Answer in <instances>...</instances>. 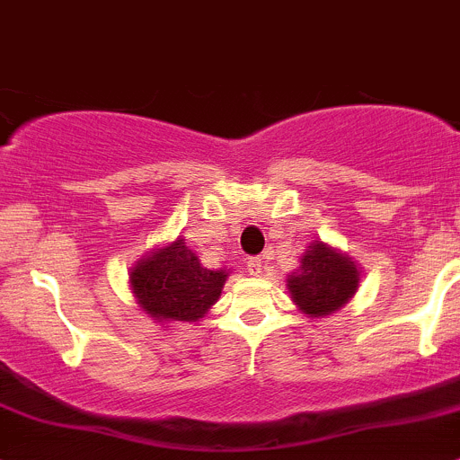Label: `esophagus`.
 Returning a JSON list of instances; mask_svg holds the SVG:
<instances>
[{
    "mask_svg": "<svg viewBox=\"0 0 460 460\" xmlns=\"http://www.w3.org/2000/svg\"><path fill=\"white\" fill-rule=\"evenodd\" d=\"M262 267H264V262H262V258L260 256H253V258H247V269H249V273H252V276H262Z\"/></svg>",
    "mask_w": 460,
    "mask_h": 460,
    "instance_id": "1",
    "label": "esophagus"
}]
</instances>
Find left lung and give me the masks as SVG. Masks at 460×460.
Masks as SVG:
<instances>
[{"mask_svg":"<svg viewBox=\"0 0 460 460\" xmlns=\"http://www.w3.org/2000/svg\"><path fill=\"white\" fill-rule=\"evenodd\" d=\"M358 280L360 271L354 260L316 240L300 258L298 271L287 278V289L300 312L318 318L349 303Z\"/></svg>","mask_w":460,"mask_h":460,"instance_id":"8db88e82","label":"left lung"}]
</instances>
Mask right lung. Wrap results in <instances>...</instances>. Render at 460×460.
Segmentation results:
<instances>
[{
    "label": "right lung",
    "instance_id": "add662e5",
    "mask_svg": "<svg viewBox=\"0 0 460 460\" xmlns=\"http://www.w3.org/2000/svg\"><path fill=\"white\" fill-rule=\"evenodd\" d=\"M226 269H207L182 238L153 249L131 269V289L142 312L157 323H196L220 298Z\"/></svg>",
    "mask_w": 460,
    "mask_h": 460
}]
</instances>
